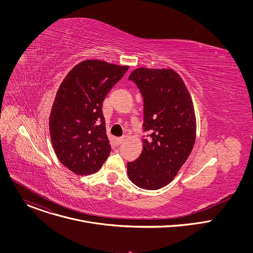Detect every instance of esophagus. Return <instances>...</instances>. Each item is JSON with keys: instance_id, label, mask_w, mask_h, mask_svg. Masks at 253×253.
Instances as JSON below:
<instances>
[{"instance_id": "34e87169", "label": "esophagus", "mask_w": 253, "mask_h": 253, "mask_svg": "<svg viewBox=\"0 0 253 253\" xmlns=\"http://www.w3.org/2000/svg\"><path fill=\"white\" fill-rule=\"evenodd\" d=\"M124 137H121V138H116L115 139V144L116 145H120V144H122L124 142Z\"/></svg>"}]
</instances>
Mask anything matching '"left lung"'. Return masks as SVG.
<instances>
[{"mask_svg": "<svg viewBox=\"0 0 253 253\" xmlns=\"http://www.w3.org/2000/svg\"><path fill=\"white\" fill-rule=\"evenodd\" d=\"M143 98V149L127 163L131 181L140 188L164 187L190 155L196 121L190 94L175 71L139 68L130 74Z\"/></svg>", "mask_w": 253, "mask_h": 253, "instance_id": "obj_1", "label": "left lung"}]
</instances>
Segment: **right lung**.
<instances>
[{"label": "right lung", "mask_w": 253, "mask_h": 253, "mask_svg": "<svg viewBox=\"0 0 253 253\" xmlns=\"http://www.w3.org/2000/svg\"><path fill=\"white\" fill-rule=\"evenodd\" d=\"M129 69L83 61L62 82L50 115V135L60 162L78 175L97 172L111 152L102 111L107 94Z\"/></svg>", "instance_id": "add662e5"}]
</instances>
